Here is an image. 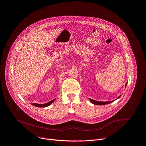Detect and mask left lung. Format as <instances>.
<instances>
[{
  "mask_svg": "<svg viewBox=\"0 0 146 146\" xmlns=\"http://www.w3.org/2000/svg\"><path fill=\"white\" fill-rule=\"evenodd\" d=\"M127 82L125 84V87H126V86H127ZM120 96H121V95L118 97L117 99H119V98H120ZM89 100H90V102H91L92 104H96V105H101V106L108 104H110V103H112V102H113V101H111V102H98V101H95V100H92V99H89Z\"/></svg>",
  "mask_w": 146,
  "mask_h": 146,
  "instance_id": "8db88e82",
  "label": "left lung"
}]
</instances>
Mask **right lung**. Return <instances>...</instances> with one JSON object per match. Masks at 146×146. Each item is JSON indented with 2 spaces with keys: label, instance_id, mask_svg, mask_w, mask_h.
Masks as SVG:
<instances>
[{
  "label": "right lung",
  "instance_id": "1",
  "mask_svg": "<svg viewBox=\"0 0 146 146\" xmlns=\"http://www.w3.org/2000/svg\"><path fill=\"white\" fill-rule=\"evenodd\" d=\"M56 100V99L52 100V101L48 102L47 103H45V104H36V103H33L31 104L33 106H35V107H47L48 106H50L52 103H53V102Z\"/></svg>",
  "mask_w": 146,
  "mask_h": 146
}]
</instances>
